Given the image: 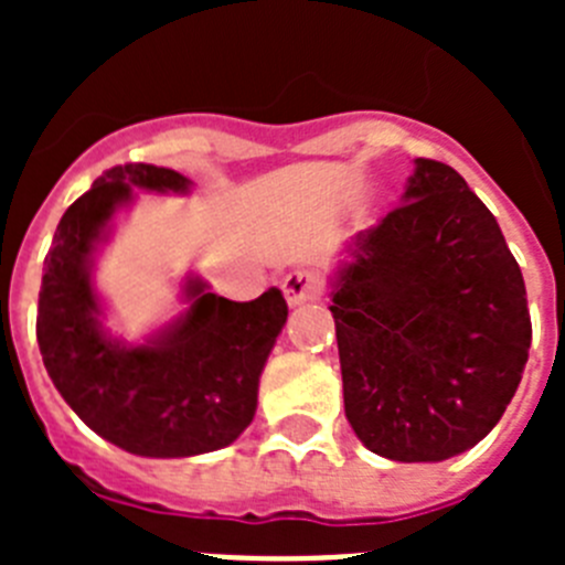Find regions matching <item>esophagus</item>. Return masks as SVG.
Instances as JSON below:
<instances>
[{
    "label": "esophagus",
    "mask_w": 565,
    "mask_h": 565,
    "mask_svg": "<svg viewBox=\"0 0 565 565\" xmlns=\"http://www.w3.org/2000/svg\"><path fill=\"white\" fill-rule=\"evenodd\" d=\"M319 291H322V282L311 271H291L282 279V294H286L288 306H302L308 299H317Z\"/></svg>",
    "instance_id": "esophagus-1"
}]
</instances>
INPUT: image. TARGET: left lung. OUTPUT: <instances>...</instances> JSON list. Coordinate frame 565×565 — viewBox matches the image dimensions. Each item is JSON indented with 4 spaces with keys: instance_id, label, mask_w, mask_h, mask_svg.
Segmentation results:
<instances>
[{
    "instance_id": "obj_1",
    "label": "left lung",
    "mask_w": 565,
    "mask_h": 565,
    "mask_svg": "<svg viewBox=\"0 0 565 565\" xmlns=\"http://www.w3.org/2000/svg\"><path fill=\"white\" fill-rule=\"evenodd\" d=\"M331 286L344 416L367 450L444 461L501 422L532 344L526 286L456 169L416 158L402 206L353 234Z\"/></svg>"
}]
</instances>
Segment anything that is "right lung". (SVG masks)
Segmentation results:
<instances>
[{
    "label": "right lung",
    "instance_id": "obj_1",
    "mask_svg": "<svg viewBox=\"0 0 565 565\" xmlns=\"http://www.w3.org/2000/svg\"><path fill=\"white\" fill-rule=\"evenodd\" d=\"M135 189L189 194L192 181L152 163L98 178L58 221L44 257L36 339L47 376L89 430L143 458H189L237 441L257 411L259 373L286 326L279 288L232 302L186 277V311L141 344L113 337L93 263Z\"/></svg>",
    "mask_w": 565,
    "mask_h": 565
}]
</instances>
